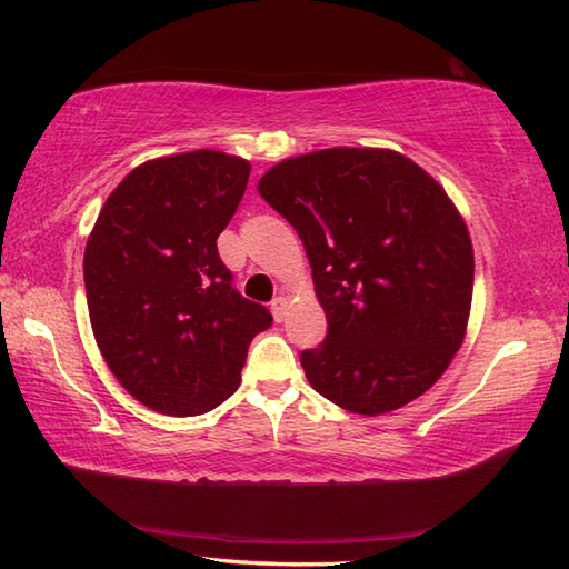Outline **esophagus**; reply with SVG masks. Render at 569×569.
I'll list each match as a JSON object with an SVG mask.
<instances>
[{
    "instance_id": "esophagus-1",
    "label": "esophagus",
    "mask_w": 569,
    "mask_h": 569,
    "mask_svg": "<svg viewBox=\"0 0 569 569\" xmlns=\"http://www.w3.org/2000/svg\"><path fill=\"white\" fill-rule=\"evenodd\" d=\"M271 311H273V319L276 321H283L286 319V311H288V298L286 296H278L271 301Z\"/></svg>"
}]
</instances>
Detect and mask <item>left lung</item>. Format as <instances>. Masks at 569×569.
Listing matches in <instances>:
<instances>
[{
    "label": "left lung",
    "instance_id": "left-lung-1",
    "mask_svg": "<svg viewBox=\"0 0 569 569\" xmlns=\"http://www.w3.org/2000/svg\"><path fill=\"white\" fill-rule=\"evenodd\" d=\"M258 192L301 238L329 321L301 351L311 387L363 417L421 397L465 341L475 286L445 188L401 152L329 148L278 162Z\"/></svg>",
    "mask_w": 569,
    "mask_h": 569
}]
</instances>
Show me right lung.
Returning <instances> with one entry per match:
<instances>
[{
	"label": "right lung",
	"mask_w": 569,
	"mask_h": 569,
	"mask_svg": "<svg viewBox=\"0 0 569 569\" xmlns=\"http://www.w3.org/2000/svg\"><path fill=\"white\" fill-rule=\"evenodd\" d=\"M250 162L218 150L148 160L110 192L84 248L100 351L152 411L198 417L238 389L248 346L273 323L220 261L216 240Z\"/></svg>",
	"instance_id": "right-lung-1"
}]
</instances>
